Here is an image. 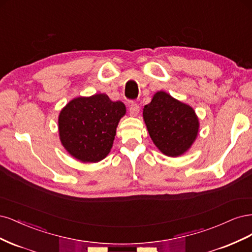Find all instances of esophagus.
Returning a JSON list of instances; mask_svg holds the SVG:
<instances>
[{"label":"esophagus","mask_w":252,"mask_h":252,"mask_svg":"<svg viewBox=\"0 0 252 252\" xmlns=\"http://www.w3.org/2000/svg\"><path fill=\"white\" fill-rule=\"evenodd\" d=\"M140 111V107L138 105L136 102H132L131 104H129V108H128V113L129 115L135 117L138 115V113H139Z\"/></svg>","instance_id":"obj_1"}]
</instances>
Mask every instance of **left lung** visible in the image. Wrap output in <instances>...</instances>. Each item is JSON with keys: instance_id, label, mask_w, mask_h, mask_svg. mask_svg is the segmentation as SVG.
I'll use <instances>...</instances> for the list:
<instances>
[{"instance_id": "left-lung-1", "label": "left lung", "mask_w": 252, "mask_h": 252, "mask_svg": "<svg viewBox=\"0 0 252 252\" xmlns=\"http://www.w3.org/2000/svg\"><path fill=\"white\" fill-rule=\"evenodd\" d=\"M143 119L153 142L166 156L182 155L198 134L199 121L194 111L162 91L144 105Z\"/></svg>"}]
</instances>
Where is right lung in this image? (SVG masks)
Masks as SVG:
<instances>
[{
  "label": "right lung",
  "instance_id": "1",
  "mask_svg": "<svg viewBox=\"0 0 252 252\" xmlns=\"http://www.w3.org/2000/svg\"><path fill=\"white\" fill-rule=\"evenodd\" d=\"M125 114V104L112 101L105 94L71 100L59 117L63 148L82 162L102 160L111 151L117 125Z\"/></svg>",
  "mask_w": 252,
  "mask_h": 252
}]
</instances>
